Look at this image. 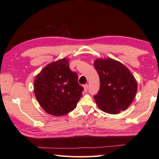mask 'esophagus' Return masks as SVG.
<instances>
[{
  "mask_svg": "<svg viewBox=\"0 0 159 159\" xmlns=\"http://www.w3.org/2000/svg\"><path fill=\"white\" fill-rule=\"evenodd\" d=\"M84 91H85V92H87V91H88V84L84 85Z\"/></svg>",
  "mask_w": 159,
  "mask_h": 159,
  "instance_id": "esophagus-1",
  "label": "esophagus"
}]
</instances>
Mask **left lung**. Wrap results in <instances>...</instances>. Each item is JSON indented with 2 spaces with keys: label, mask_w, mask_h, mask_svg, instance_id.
<instances>
[{
  "label": "left lung",
  "mask_w": 159,
  "mask_h": 159,
  "mask_svg": "<svg viewBox=\"0 0 159 159\" xmlns=\"http://www.w3.org/2000/svg\"><path fill=\"white\" fill-rule=\"evenodd\" d=\"M94 66L99 76L100 88L93 96L103 111L117 114L125 110L135 97L137 84L127 67L111 58L97 60Z\"/></svg>",
  "instance_id": "8db88e82"
}]
</instances>
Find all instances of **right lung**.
I'll list each match as a JSON object with an SVG mask.
<instances>
[{"label":"right lung","instance_id":"right-lung-1","mask_svg":"<svg viewBox=\"0 0 159 159\" xmlns=\"http://www.w3.org/2000/svg\"><path fill=\"white\" fill-rule=\"evenodd\" d=\"M69 60L63 58L46 66L34 81V91L40 106L54 116L73 111L84 88L78 75L70 69Z\"/></svg>","mask_w":159,"mask_h":159}]
</instances>
